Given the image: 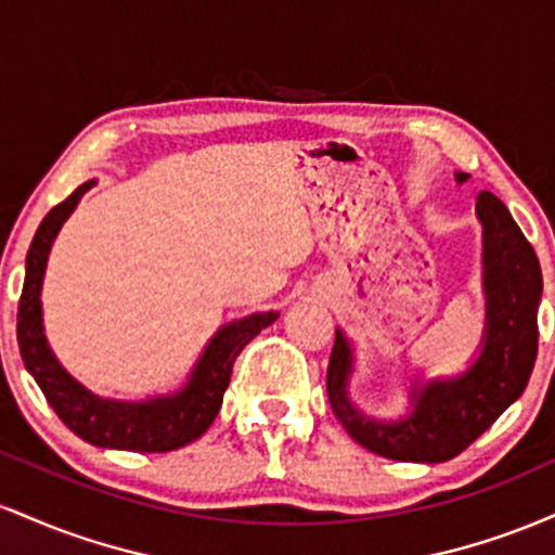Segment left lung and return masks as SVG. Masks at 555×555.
<instances>
[{"label":"left lung","mask_w":555,"mask_h":555,"mask_svg":"<svg viewBox=\"0 0 555 555\" xmlns=\"http://www.w3.org/2000/svg\"><path fill=\"white\" fill-rule=\"evenodd\" d=\"M456 184L469 175L456 171ZM482 227L486 323L475 360L449 378L417 375L399 417L365 415L352 397L354 347L341 328L328 360V401L344 430L373 454L393 462L438 464L454 460L521 397L538 358V308L543 273L508 208L488 190L477 195Z\"/></svg>","instance_id":"obj_1"}]
</instances>
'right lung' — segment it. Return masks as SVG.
<instances>
[{
	"instance_id": "obj_1",
	"label": "right lung",
	"mask_w": 555,
	"mask_h": 555,
	"mask_svg": "<svg viewBox=\"0 0 555 555\" xmlns=\"http://www.w3.org/2000/svg\"><path fill=\"white\" fill-rule=\"evenodd\" d=\"M93 184L95 180L82 182L67 201L43 216L25 256V282L21 305H17V344H21L25 371L34 375L62 423L82 441L99 449L138 451V454L175 451L193 443L211 428L224 401L234 360L247 341L256 339L260 331L276 321L279 313L273 310L253 313L221 326L203 347L188 380L177 391L138 401L106 399L88 391L62 367L49 347L47 334H43L41 289L56 234Z\"/></svg>"
}]
</instances>
